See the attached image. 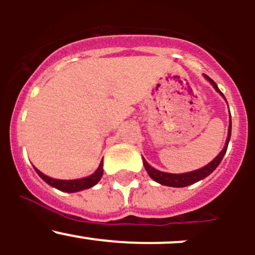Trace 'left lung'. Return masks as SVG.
Instances as JSON below:
<instances>
[{
  "mask_svg": "<svg viewBox=\"0 0 255 255\" xmlns=\"http://www.w3.org/2000/svg\"><path fill=\"white\" fill-rule=\"evenodd\" d=\"M205 78H206L208 81L211 82V85H212L213 87H215V90L217 92H220L221 95L223 96L222 92L220 91V89L217 87V85H216V82L213 81L212 79L208 78L207 75H204ZM225 97V96H223ZM231 130H232V121L230 120V127H228V135H227V139H226V144L225 146H223V149L221 150V153L218 154L217 156H216L215 159H213L211 163H208L206 166H204V168L199 169V170H195V171H190V173H184V174H170V173H164V171H159L156 170V169H154L153 166L149 165L148 163H146L145 159L143 158V165L144 168H145L146 173H148V175L151 177V179L154 180V181L159 182V184L161 185H165V186H171V187H185V186H189V185H192L195 184V182L200 181V180L205 179V177L210 175L212 171H215V169L217 168L218 165H220L221 160L223 159V156H225L226 151H227V146H228V143H230V139H231Z\"/></svg>",
  "mask_w": 255,
  "mask_h": 255,
  "instance_id": "left-lung-1",
  "label": "left lung"
}]
</instances>
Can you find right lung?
<instances>
[{
  "label": "right lung",
  "mask_w": 255,
  "mask_h": 255,
  "mask_svg": "<svg viewBox=\"0 0 255 255\" xmlns=\"http://www.w3.org/2000/svg\"><path fill=\"white\" fill-rule=\"evenodd\" d=\"M35 169V168H34ZM37 174L44 180L47 184L50 185V186L55 187V189L60 190V191L64 192H76V191H81V190L85 189H90V187L95 186L97 182L101 180L102 175H104V164L99 165L97 170L95 171L92 175L87 176V177H82V179H76V180H58V179H53V177H49L47 175L39 171L38 169H35Z\"/></svg>",
  "instance_id": "add662e5"
}]
</instances>
